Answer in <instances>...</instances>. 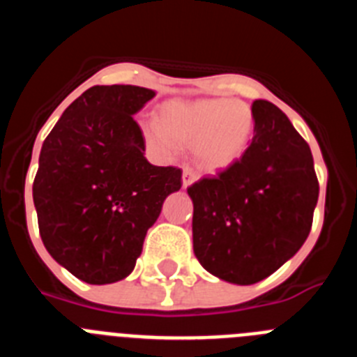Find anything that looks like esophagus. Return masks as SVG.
<instances>
[{
    "label": "esophagus",
    "mask_w": 357,
    "mask_h": 357,
    "mask_svg": "<svg viewBox=\"0 0 357 357\" xmlns=\"http://www.w3.org/2000/svg\"><path fill=\"white\" fill-rule=\"evenodd\" d=\"M197 181V175H195L193 172H191V169H188L185 168L184 172H182V188H189V185L193 184V182Z\"/></svg>",
    "instance_id": "obj_1"
}]
</instances>
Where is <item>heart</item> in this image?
Returning <instances> with one entry per match:
<instances>
[{"label": "heart", "instance_id": "heart-1", "mask_svg": "<svg viewBox=\"0 0 357 357\" xmlns=\"http://www.w3.org/2000/svg\"><path fill=\"white\" fill-rule=\"evenodd\" d=\"M254 132L252 109L232 100H172L160 107V121H141L148 150L168 159L181 144H193V159L211 173L234 166L247 151Z\"/></svg>", "mask_w": 357, "mask_h": 357}]
</instances>
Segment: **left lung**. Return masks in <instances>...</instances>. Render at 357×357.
<instances>
[{"instance_id":"left-lung-1","label":"left lung","mask_w":357,"mask_h":357,"mask_svg":"<svg viewBox=\"0 0 357 357\" xmlns=\"http://www.w3.org/2000/svg\"><path fill=\"white\" fill-rule=\"evenodd\" d=\"M254 137L241 159L188 188L193 250L218 279L248 286L272 275L307 239L318 202L309 144L266 100L252 103Z\"/></svg>"}]
</instances>
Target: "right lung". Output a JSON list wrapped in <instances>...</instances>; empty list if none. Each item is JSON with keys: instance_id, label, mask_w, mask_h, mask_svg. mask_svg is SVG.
I'll return each mask as SVG.
<instances>
[{"instance_id": "add662e5", "label": "right lung", "mask_w": 357, "mask_h": 357, "mask_svg": "<svg viewBox=\"0 0 357 357\" xmlns=\"http://www.w3.org/2000/svg\"><path fill=\"white\" fill-rule=\"evenodd\" d=\"M153 96L137 85H94L64 110L40 148L33 181L40 238L87 284L130 275L164 200L182 185L181 169L153 166L143 153L134 114Z\"/></svg>"}]
</instances>
